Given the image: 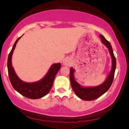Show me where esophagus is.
<instances>
[{
  "label": "esophagus",
  "mask_w": 129,
  "mask_h": 129,
  "mask_svg": "<svg viewBox=\"0 0 129 129\" xmlns=\"http://www.w3.org/2000/svg\"><path fill=\"white\" fill-rule=\"evenodd\" d=\"M64 64L65 65H67V66H69L70 64H71V62L70 61V60L69 59H66L63 62Z\"/></svg>",
  "instance_id": "34e87169"
}]
</instances>
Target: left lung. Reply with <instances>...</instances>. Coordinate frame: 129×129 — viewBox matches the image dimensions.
Returning a JSON list of instances; mask_svg holds the SVG:
<instances>
[{
    "label": "left lung",
    "mask_w": 129,
    "mask_h": 129,
    "mask_svg": "<svg viewBox=\"0 0 129 129\" xmlns=\"http://www.w3.org/2000/svg\"><path fill=\"white\" fill-rule=\"evenodd\" d=\"M100 37L101 38V40H102L103 44L108 48L112 57L111 71L104 82L97 87L83 88L78 84V83L74 79L73 74L75 70L72 67H71V69H70V81H71V83L73 90L79 98L85 101H92L95 100L103 95L110 88L114 79L115 72L116 67V60L114 53H113L111 45L110 44V42L105 39L102 35L100 34Z\"/></svg>",
    "instance_id": "obj_1"
}]
</instances>
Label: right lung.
I'll list each match as a JSON object with an SVG mask.
<instances>
[{
  "label": "right lung",
  "instance_id": "1",
  "mask_svg": "<svg viewBox=\"0 0 129 129\" xmlns=\"http://www.w3.org/2000/svg\"><path fill=\"white\" fill-rule=\"evenodd\" d=\"M21 37H19L15 41L7 59V69L10 81L13 88L22 96L30 99H40L49 92L56 74L61 68V63L53 64L44 79L40 81L34 83H26L22 81L15 74L12 66L11 61L13 50L17 42Z\"/></svg>",
  "mask_w": 129,
  "mask_h": 129
}]
</instances>
